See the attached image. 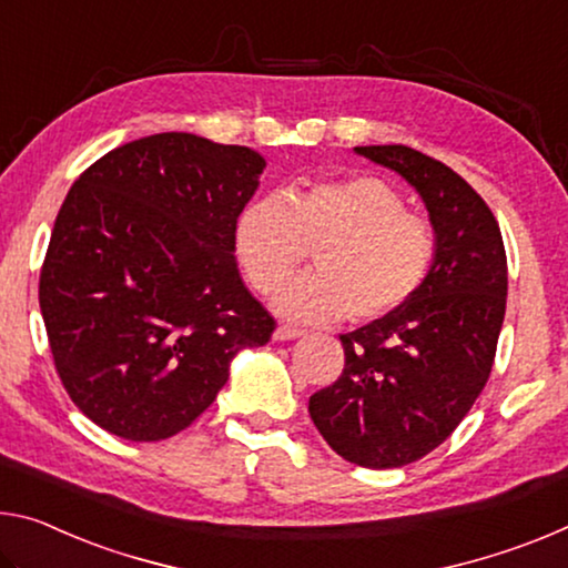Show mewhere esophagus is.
<instances>
[{
  "instance_id": "esophagus-1",
  "label": "esophagus",
  "mask_w": 568,
  "mask_h": 568,
  "mask_svg": "<svg viewBox=\"0 0 568 568\" xmlns=\"http://www.w3.org/2000/svg\"><path fill=\"white\" fill-rule=\"evenodd\" d=\"M298 336H303V328L291 326V323H283V326L275 328V341H291V338H298Z\"/></svg>"
}]
</instances>
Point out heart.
<instances>
[{
  "label": "heart",
  "instance_id": "b5f03b06",
  "mask_svg": "<svg viewBox=\"0 0 568 568\" xmlns=\"http://www.w3.org/2000/svg\"><path fill=\"white\" fill-rule=\"evenodd\" d=\"M308 247H318V273L285 283L275 308L301 321L366 323L404 308L425 287L439 240L435 224L374 174L293 184L240 212L235 252L255 291H275Z\"/></svg>",
  "mask_w": 568,
  "mask_h": 568
}]
</instances>
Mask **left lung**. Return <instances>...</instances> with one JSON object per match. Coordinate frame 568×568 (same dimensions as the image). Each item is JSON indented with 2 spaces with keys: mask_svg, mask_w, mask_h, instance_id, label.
Segmentation results:
<instances>
[{
  "mask_svg": "<svg viewBox=\"0 0 568 568\" xmlns=\"http://www.w3.org/2000/svg\"><path fill=\"white\" fill-rule=\"evenodd\" d=\"M417 189L439 250L404 308L341 333L346 364L308 402L313 425L344 460L386 470L453 435L488 382L506 316L508 260L483 196L417 149L356 146Z\"/></svg>",
  "mask_w": 568,
  "mask_h": 568,
  "instance_id": "left-lung-1",
  "label": "left lung"
}]
</instances>
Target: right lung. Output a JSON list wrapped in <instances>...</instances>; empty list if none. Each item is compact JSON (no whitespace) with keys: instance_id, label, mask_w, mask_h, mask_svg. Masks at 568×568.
<instances>
[{"instance_id":"add662e5","label":"right lung","mask_w":568,"mask_h":568,"mask_svg":"<svg viewBox=\"0 0 568 568\" xmlns=\"http://www.w3.org/2000/svg\"><path fill=\"white\" fill-rule=\"evenodd\" d=\"M265 159L194 133L108 151L75 179L40 270V311L75 407L131 443L166 439L265 346L275 318L235 260Z\"/></svg>"}]
</instances>
